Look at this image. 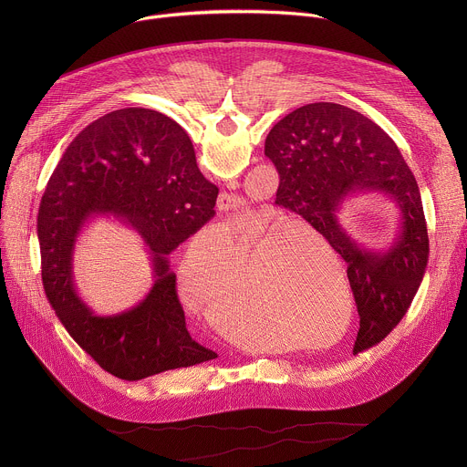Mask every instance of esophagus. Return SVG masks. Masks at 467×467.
Masks as SVG:
<instances>
[{
    "mask_svg": "<svg viewBox=\"0 0 467 467\" xmlns=\"http://www.w3.org/2000/svg\"><path fill=\"white\" fill-rule=\"evenodd\" d=\"M234 202H236V199H234L231 193L223 192V193L220 195V199H218V207H220L222 213L231 214V213L236 211V203H234Z\"/></svg>",
    "mask_w": 467,
    "mask_h": 467,
    "instance_id": "34e87169",
    "label": "esophagus"
}]
</instances>
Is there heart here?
Instances as JSON below:
<instances>
[{
	"label": "heart",
	"instance_id": "heart-1",
	"mask_svg": "<svg viewBox=\"0 0 467 467\" xmlns=\"http://www.w3.org/2000/svg\"><path fill=\"white\" fill-rule=\"evenodd\" d=\"M288 244V231L272 229L256 211L218 223L199 245L218 253L222 285L213 262L190 253L177 270L181 299L197 319L242 340L270 335L275 319L288 327L294 303Z\"/></svg>",
	"mask_w": 467,
	"mask_h": 467
}]
</instances>
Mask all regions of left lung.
Returning <instances> with one entry per match:
<instances>
[{
  "instance_id": "left-lung-1",
  "label": "left lung",
  "mask_w": 467,
  "mask_h": 467,
  "mask_svg": "<svg viewBox=\"0 0 467 467\" xmlns=\"http://www.w3.org/2000/svg\"><path fill=\"white\" fill-rule=\"evenodd\" d=\"M264 153L281 177L275 205L308 222L346 262L360 328L353 355L382 342L407 314L429 258L421 195L393 140L364 114L338 103H310L279 119ZM382 192L400 211V227L382 252L357 244L341 227L355 194Z\"/></svg>"
}]
</instances>
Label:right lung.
I'll use <instances>...</instances> for the list:
<instances>
[{
  "label": "right lung",
  "mask_w": 467,
  "mask_h": 467,
  "mask_svg": "<svg viewBox=\"0 0 467 467\" xmlns=\"http://www.w3.org/2000/svg\"><path fill=\"white\" fill-rule=\"evenodd\" d=\"M218 186L199 171L186 130L151 109H119L85 127L58 161L38 209L46 297L70 337L110 375L140 380L218 355L192 340L170 253L213 216ZM98 217L145 242L154 286L135 307L96 315L75 288V247Z\"/></svg>",
  "instance_id": "right-lung-1"
}]
</instances>
